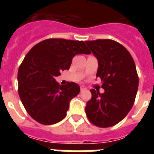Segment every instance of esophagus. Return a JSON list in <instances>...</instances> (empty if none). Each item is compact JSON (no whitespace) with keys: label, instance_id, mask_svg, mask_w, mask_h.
<instances>
[{"label":"esophagus","instance_id":"34e87169","mask_svg":"<svg viewBox=\"0 0 154 154\" xmlns=\"http://www.w3.org/2000/svg\"><path fill=\"white\" fill-rule=\"evenodd\" d=\"M81 91H84V90H85L86 89V87L85 86V85H81Z\"/></svg>","mask_w":154,"mask_h":154}]
</instances>
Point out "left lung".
Masks as SVG:
<instances>
[{
	"mask_svg": "<svg viewBox=\"0 0 154 154\" xmlns=\"http://www.w3.org/2000/svg\"><path fill=\"white\" fill-rule=\"evenodd\" d=\"M98 60L97 77L105 89L103 94L92 89V97L87 102L85 112L96 126L108 128L124 119L134 105L138 89L136 65L129 52L113 40L87 41Z\"/></svg>",
	"mask_w": 154,
	"mask_h": 154,
	"instance_id": "1",
	"label": "left lung"
}]
</instances>
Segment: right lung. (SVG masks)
<instances>
[{
  "mask_svg": "<svg viewBox=\"0 0 154 154\" xmlns=\"http://www.w3.org/2000/svg\"><path fill=\"white\" fill-rule=\"evenodd\" d=\"M89 54L82 41L50 38L39 42L26 54L18 69V94L27 112L42 125H53L66 116L69 101L79 85H60L55 77L69 69L77 54Z\"/></svg>",
  "mask_w": 154,
  "mask_h": 154,
  "instance_id": "1",
  "label": "right lung"
}]
</instances>
